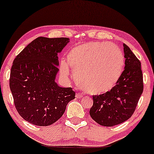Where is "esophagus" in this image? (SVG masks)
<instances>
[{
  "instance_id": "1",
  "label": "esophagus",
  "mask_w": 154,
  "mask_h": 154,
  "mask_svg": "<svg viewBox=\"0 0 154 154\" xmlns=\"http://www.w3.org/2000/svg\"><path fill=\"white\" fill-rule=\"evenodd\" d=\"M83 95H82V94H81V93H77V94L75 95V97H76V98H78V99L82 98V97H83Z\"/></svg>"
}]
</instances>
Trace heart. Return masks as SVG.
Returning a JSON list of instances; mask_svg holds the SVG:
<instances>
[{"label": "heart", "mask_w": 154, "mask_h": 154, "mask_svg": "<svg viewBox=\"0 0 154 154\" xmlns=\"http://www.w3.org/2000/svg\"><path fill=\"white\" fill-rule=\"evenodd\" d=\"M67 61L75 73L78 84L87 93L100 95L110 91L122 74L125 58L109 42H88L73 47ZM65 61L60 63V73L66 79L71 74Z\"/></svg>", "instance_id": "b5f03b06"}]
</instances>
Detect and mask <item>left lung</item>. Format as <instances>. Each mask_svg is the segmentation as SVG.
I'll list each match as a JSON object with an SVG mask.
<instances>
[{"label": "left lung", "mask_w": 154, "mask_h": 154, "mask_svg": "<svg viewBox=\"0 0 154 154\" xmlns=\"http://www.w3.org/2000/svg\"><path fill=\"white\" fill-rule=\"evenodd\" d=\"M125 66L120 79L110 91L93 95L90 115L105 127H112L130 118L143 93L141 62L129 47L123 45Z\"/></svg>", "instance_id": "obj_1"}]
</instances>
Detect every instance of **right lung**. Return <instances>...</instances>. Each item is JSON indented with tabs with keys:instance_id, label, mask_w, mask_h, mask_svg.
Listing matches in <instances>:
<instances>
[{
	"instance_id": "obj_1",
	"label": "right lung",
	"mask_w": 154,
	"mask_h": 154,
	"mask_svg": "<svg viewBox=\"0 0 154 154\" xmlns=\"http://www.w3.org/2000/svg\"><path fill=\"white\" fill-rule=\"evenodd\" d=\"M69 42L66 37H39L14 59L10 88L16 109L29 123L52 125L75 98L71 88L60 87L55 82L59 71L58 54Z\"/></svg>"
}]
</instances>
